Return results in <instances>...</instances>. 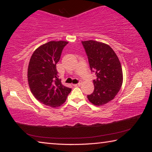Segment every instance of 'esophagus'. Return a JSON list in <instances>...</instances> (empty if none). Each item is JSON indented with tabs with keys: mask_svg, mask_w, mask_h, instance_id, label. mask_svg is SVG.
<instances>
[{
	"mask_svg": "<svg viewBox=\"0 0 152 152\" xmlns=\"http://www.w3.org/2000/svg\"><path fill=\"white\" fill-rule=\"evenodd\" d=\"M80 84H81V82H79L78 84H73V86H75V87H77V86H80Z\"/></svg>",
	"mask_w": 152,
	"mask_h": 152,
	"instance_id": "obj_1",
	"label": "esophagus"
}]
</instances>
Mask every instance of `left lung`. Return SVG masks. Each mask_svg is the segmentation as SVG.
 Instances as JSON below:
<instances>
[{
    "label": "left lung",
    "mask_w": 152,
    "mask_h": 152,
    "mask_svg": "<svg viewBox=\"0 0 152 152\" xmlns=\"http://www.w3.org/2000/svg\"><path fill=\"white\" fill-rule=\"evenodd\" d=\"M91 71L96 78L93 80L94 92L88 95V101L96 106L108 103L114 99L122 86L121 64L113 49L106 43L82 41Z\"/></svg>",
    "instance_id": "1"
}]
</instances>
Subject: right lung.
Wrapping results in <instances>:
<instances>
[{
  "mask_svg": "<svg viewBox=\"0 0 152 152\" xmlns=\"http://www.w3.org/2000/svg\"><path fill=\"white\" fill-rule=\"evenodd\" d=\"M68 43L65 41H51L42 45L33 53L28 66L31 92L41 103L53 108L64 104L72 91L61 84L56 70V64Z\"/></svg>",
  "mask_w": 152,
  "mask_h": 152,
  "instance_id": "1",
  "label": "right lung"
}]
</instances>
